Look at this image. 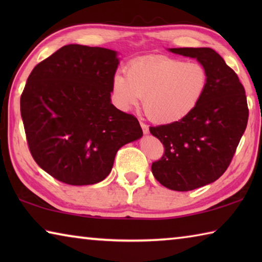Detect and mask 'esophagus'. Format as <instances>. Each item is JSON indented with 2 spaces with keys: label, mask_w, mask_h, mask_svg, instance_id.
<instances>
[{
  "label": "esophagus",
  "mask_w": 262,
  "mask_h": 262,
  "mask_svg": "<svg viewBox=\"0 0 262 262\" xmlns=\"http://www.w3.org/2000/svg\"><path fill=\"white\" fill-rule=\"evenodd\" d=\"M140 125H141L142 130H143L144 134H148V133H149V127H148L147 125H145L144 122H140Z\"/></svg>",
  "instance_id": "esophagus-1"
}]
</instances>
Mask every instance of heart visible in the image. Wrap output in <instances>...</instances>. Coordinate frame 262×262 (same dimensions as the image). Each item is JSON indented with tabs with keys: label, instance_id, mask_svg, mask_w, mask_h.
Returning <instances> with one entry per match:
<instances>
[{
	"label": "heart",
	"instance_id": "b5f03b06",
	"mask_svg": "<svg viewBox=\"0 0 262 262\" xmlns=\"http://www.w3.org/2000/svg\"><path fill=\"white\" fill-rule=\"evenodd\" d=\"M208 83L209 74L200 62L158 55L132 62L127 75L115 74L112 88L120 107H134L143 97L150 120L167 125L183 120L196 108Z\"/></svg>",
	"mask_w": 262,
	"mask_h": 262
}]
</instances>
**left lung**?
I'll use <instances>...</instances> for the list:
<instances>
[{"label": "left lung", "instance_id": "left-lung-1", "mask_svg": "<svg viewBox=\"0 0 262 262\" xmlns=\"http://www.w3.org/2000/svg\"><path fill=\"white\" fill-rule=\"evenodd\" d=\"M205 66L209 83L200 104L183 120L150 127L164 145L154 162L155 178L166 188L187 192L214 183L227 171L248 120L245 89L219 53L208 47L168 48Z\"/></svg>", "mask_w": 262, "mask_h": 262}]
</instances>
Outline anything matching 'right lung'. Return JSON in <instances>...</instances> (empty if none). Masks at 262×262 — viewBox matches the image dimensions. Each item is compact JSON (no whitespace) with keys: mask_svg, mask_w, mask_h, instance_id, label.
I'll return each instance as SVG.
<instances>
[{"mask_svg":"<svg viewBox=\"0 0 262 262\" xmlns=\"http://www.w3.org/2000/svg\"><path fill=\"white\" fill-rule=\"evenodd\" d=\"M118 53L67 45L38 63L20 96V114L35 163L62 183L104 180L118 150L143 135L137 119L111 103Z\"/></svg>","mask_w":262,"mask_h":262,"instance_id":"1","label":"right lung"}]
</instances>
